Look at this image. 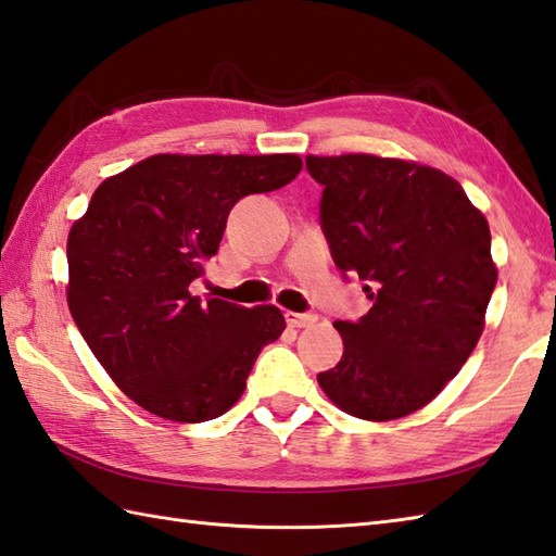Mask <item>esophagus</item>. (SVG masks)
I'll return each instance as SVG.
<instances>
[{"mask_svg": "<svg viewBox=\"0 0 556 556\" xmlns=\"http://www.w3.org/2000/svg\"><path fill=\"white\" fill-rule=\"evenodd\" d=\"M286 321L292 328H304L316 321V314H298V312H286Z\"/></svg>", "mask_w": 556, "mask_h": 556, "instance_id": "esophagus-1", "label": "esophagus"}]
</instances>
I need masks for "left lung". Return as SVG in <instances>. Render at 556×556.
<instances>
[{"label": "left lung", "mask_w": 556, "mask_h": 556, "mask_svg": "<svg viewBox=\"0 0 556 556\" xmlns=\"http://www.w3.org/2000/svg\"><path fill=\"white\" fill-rule=\"evenodd\" d=\"M324 185L321 228L336 266L357 274L371 309L336 321L343 357L316 381L359 420L420 410L466 365L496 286L486 218L456 179L369 153L307 155Z\"/></svg>", "instance_id": "left-lung-1"}]
</instances>
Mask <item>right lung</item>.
Listing matches in <instances>:
<instances>
[{
	"mask_svg": "<svg viewBox=\"0 0 556 556\" xmlns=\"http://www.w3.org/2000/svg\"><path fill=\"white\" fill-rule=\"evenodd\" d=\"M294 153H157L108 177L66 240V302L122 393L163 420L206 422L242 399L262 348L286 331L274 304L191 294L247 194L292 182Z\"/></svg>",
	"mask_w": 556,
	"mask_h": 556,
	"instance_id": "1",
	"label": "right lung"
}]
</instances>
